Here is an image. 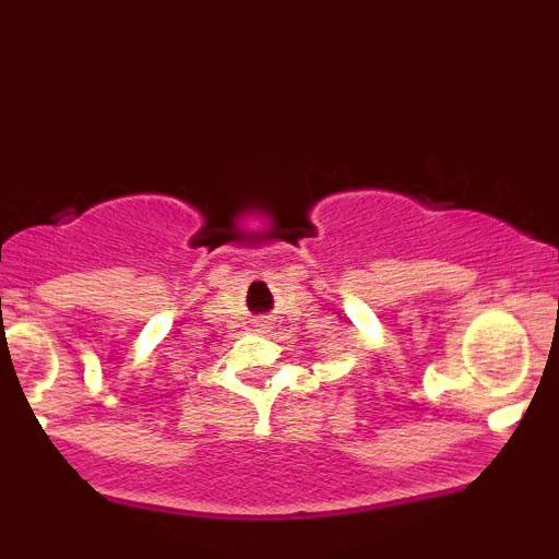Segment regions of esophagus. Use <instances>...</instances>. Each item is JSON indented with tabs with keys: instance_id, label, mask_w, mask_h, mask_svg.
<instances>
[{
	"instance_id": "1",
	"label": "esophagus",
	"mask_w": 559,
	"mask_h": 559,
	"mask_svg": "<svg viewBox=\"0 0 559 559\" xmlns=\"http://www.w3.org/2000/svg\"><path fill=\"white\" fill-rule=\"evenodd\" d=\"M258 329L267 331V329H271V320H258Z\"/></svg>"
}]
</instances>
